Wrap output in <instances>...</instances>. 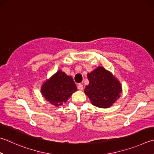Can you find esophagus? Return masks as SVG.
<instances>
[{
    "label": "esophagus",
    "mask_w": 154,
    "mask_h": 154,
    "mask_svg": "<svg viewBox=\"0 0 154 154\" xmlns=\"http://www.w3.org/2000/svg\"><path fill=\"white\" fill-rule=\"evenodd\" d=\"M77 88H78V89H79V90H83V86L82 84H81V83H79V84L77 85Z\"/></svg>",
    "instance_id": "obj_1"
}]
</instances>
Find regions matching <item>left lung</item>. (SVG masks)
I'll return each mask as SVG.
<instances>
[{"label": "left lung", "mask_w": 154, "mask_h": 154, "mask_svg": "<svg viewBox=\"0 0 154 154\" xmlns=\"http://www.w3.org/2000/svg\"><path fill=\"white\" fill-rule=\"evenodd\" d=\"M88 79L89 85H86L84 92L95 106L109 108L121 96V83L102 66L88 73Z\"/></svg>", "instance_id": "1"}]
</instances>
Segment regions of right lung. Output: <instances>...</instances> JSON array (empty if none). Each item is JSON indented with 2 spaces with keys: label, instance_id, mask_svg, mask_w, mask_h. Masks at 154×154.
<instances>
[{
  "label": "right lung",
  "instance_id": "1",
  "mask_svg": "<svg viewBox=\"0 0 154 154\" xmlns=\"http://www.w3.org/2000/svg\"><path fill=\"white\" fill-rule=\"evenodd\" d=\"M77 90V86L72 78L61 70L46 80L41 88L43 96L55 106L63 105Z\"/></svg>",
  "mask_w": 154,
  "mask_h": 154
}]
</instances>
